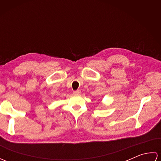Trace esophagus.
Wrapping results in <instances>:
<instances>
[{"instance_id": "obj_1", "label": "esophagus", "mask_w": 161, "mask_h": 161, "mask_svg": "<svg viewBox=\"0 0 161 161\" xmlns=\"http://www.w3.org/2000/svg\"><path fill=\"white\" fill-rule=\"evenodd\" d=\"M73 93L75 95H80L81 93V91L80 90H77V91H73Z\"/></svg>"}]
</instances>
